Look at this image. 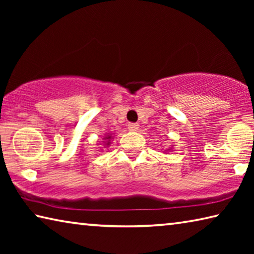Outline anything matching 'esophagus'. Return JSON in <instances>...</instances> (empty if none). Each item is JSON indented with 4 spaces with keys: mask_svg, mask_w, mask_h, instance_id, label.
<instances>
[{
    "mask_svg": "<svg viewBox=\"0 0 254 254\" xmlns=\"http://www.w3.org/2000/svg\"><path fill=\"white\" fill-rule=\"evenodd\" d=\"M127 128L130 131H136L137 128H139V124H137V123H128Z\"/></svg>",
    "mask_w": 254,
    "mask_h": 254,
    "instance_id": "34e87169",
    "label": "esophagus"
}]
</instances>
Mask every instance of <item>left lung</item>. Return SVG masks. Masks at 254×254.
<instances>
[{
	"instance_id": "8db88e82",
	"label": "left lung",
	"mask_w": 254,
	"mask_h": 254,
	"mask_svg": "<svg viewBox=\"0 0 254 254\" xmlns=\"http://www.w3.org/2000/svg\"><path fill=\"white\" fill-rule=\"evenodd\" d=\"M168 150H170V149H168Z\"/></svg>"
}]
</instances>
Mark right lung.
<instances>
[{"label": "right lung", "mask_w": 254, "mask_h": 254, "mask_svg": "<svg viewBox=\"0 0 254 254\" xmlns=\"http://www.w3.org/2000/svg\"><path fill=\"white\" fill-rule=\"evenodd\" d=\"M103 143H104V145H106V147H109V145L111 144V140H112V134H107L105 135L104 137H103Z\"/></svg>", "instance_id": "add662e5"}]
</instances>
